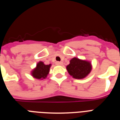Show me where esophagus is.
Masks as SVG:
<instances>
[{
	"instance_id": "34e87169",
	"label": "esophagus",
	"mask_w": 120,
	"mask_h": 120,
	"mask_svg": "<svg viewBox=\"0 0 120 120\" xmlns=\"http://www.w3.org/2000/svg\"><path fill=\"white\" fill-rule=\"evenodd\" d=\"M56 64L57 65H62V64H63V62H59V61H57V62H56Z\"/></svg>"
}]
</instances>
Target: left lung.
<instances>
[{
	"label": "left lung",
	"mask_w": 120,
	"mask_h": 120,
	"mask_svg": "<svg viewBox=\"0 0 120 120\" xmlns=\"http://www.w3.org/2000/svg\"><path fill=\"white\" fill-rule=\"evenodd\" d=\"M91 64L90 62L74 58L70 60L67 70L70 75L75 79H81L88 75L91 70Z\"/></svg>",
	"instance_id": "obj_1"
}]
</instances>
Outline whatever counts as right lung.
<instances>
[{
    "label": "right lung",
    "instance_id": "right-lung-1",
    "mask_svg": "<svg viewBox=\"0 0 120 120\" xmlns=\"http://www.w3.org/2000/svg\"><path fill=\"white\" fill-rule=\"evenodd\" d=\"M51 64L45 65L43 62L37 64V67L32 71V75L36 79H43L47 77L50 70Z\"/></svg>",
    "mask_w": 120,
    "mask_h": 120
}]
</instances>
